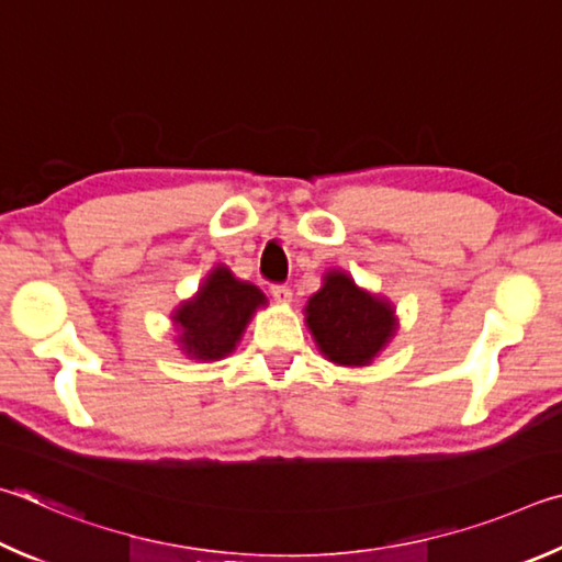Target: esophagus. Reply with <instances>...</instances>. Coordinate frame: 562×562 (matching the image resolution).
<instances>
[{
	"instance_id": "esophagus-1",
	"label": "esophagus",
	"mask_w": 562,
	"mask_h": 562,
	"mask_svg": "<svg viewBox=\"0 0 562 562\" xmlns=\"http://www.w3.org/2000/svg\"><path fill=\"white\" fill-rule=\"evenodd\" d=\"M271 296L276 303H291V289L289 286H271Z\"/></svg>"
}]
</instances>
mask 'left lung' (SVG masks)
Segmentation results:
<instances>
[{"label": "left lung", "mask_w": 562, "mask_h": 562, "mask_svg": "<svg viewBox=\"0 0 562 562\" xmlns=\"http://www.w3.org/2000/svg\"><path fill=\"white\" fill-rule=\"evenodd\" d=\"M303 316L321 356L342 368L370 366L397 333L392 301L360 289L342 269L323 273Z\"/></svg>", "instance_id": "1"}]
</instances>
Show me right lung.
<instances>
[{
  "label": "right lung",
  "instance_id": "1",
  "mask_svg": "<svg viewBox=\"0 0 562 562\" xmlns=\"http://www.w3.org/2000/svg\"><path fill=\"white\" fill-rule=\"evenodd\" d=\"M266 303L261 289L236 279L229 266L216 263L194 296L172 311L177 350L200 362L226 358L239 346L254 313Z\"/></svg>",
  "mask_w": 562,
  "mask_h": 562
}]
</instances>
